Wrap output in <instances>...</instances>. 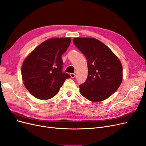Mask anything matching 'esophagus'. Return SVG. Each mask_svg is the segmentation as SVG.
<instances>
[{
	"instance_id": "obj_1",
	"label": "esophagus",
	"mask_w": 146,
	"mask_h": 146,
	"mask_svg": "<svg viewBox=\"0 0 146 146\" xmlns=\"http://www.w3.org/2000/svg\"><path fill=\"white\" fill-rule=\"evenodd\" d=\"M70 76H71L72 78H74L75 77V74L74 73H71L70 74Z\"/></svg>"
}]
</instances>
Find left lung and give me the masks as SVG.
I'll return each mask as SVG.
<instances>
[{"mask_svg":"<svg viewBox=\"0 0 146 146\" xmlns=\"http://www.w3.org/2000/svg\"><path fill=\"white\" fill-rule=\"evenodd\" d=\"M74 44L86 58L88 75L80 90L84 97L94 102L103 101L119 87L123 67L118 58L106 45L94 38H74Z\"/></svg>","mask_w":146,"mask_h":146,"instance_id":"obj_1","label":"left lung"}]
</instances>
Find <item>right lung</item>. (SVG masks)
Instances as JSON below:
<instances>
[{
    "instance_id": "right-lung-1",
    "label": "right lung",
    "mask_w": 146,
    "mask_h": 146,
    "mask_svg": "<svg viewBox=\"0 0 146 146\" xmlns=\"http://www.w3.org/2000/svg\"><path fill=\"white\" fill-rule=\"evenodd\" d=\"M71 38H52L35 48L22 66L23 83L33 96L48 100L59 91L69 74L62 71V56L71 43Z\"/></svg>"
}]
</instances>
